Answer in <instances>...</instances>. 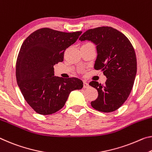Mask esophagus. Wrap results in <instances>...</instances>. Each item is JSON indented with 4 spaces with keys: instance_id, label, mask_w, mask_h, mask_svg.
I'll use <instances>...</instances> for the list:
<instances>
[{
    "instance_id": "obj_1",
    "label": "esophagus",
    "mask_w": 152,
    "mask_h": 152,
    "mask_svg": "<svg viewBox=\"0 0 152 152\" xmlns=\"http://www.w3.org/2000/svg\"><path fill=\"white\" fill-rule=\"evenodd\" d=\"M83 83H84V84H83V87H84V88H87L89 87V85H88V84L87 83H86V81H84Z\"/></svg>"
}]
</instances>
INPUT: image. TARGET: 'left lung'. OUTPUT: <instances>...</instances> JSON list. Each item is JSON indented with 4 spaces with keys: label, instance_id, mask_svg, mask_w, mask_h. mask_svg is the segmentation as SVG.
I'll return each mask as SVG.
<instances>
[{
    "label": "left lung",
    "instance_id": "8db88e82",
    "mask_svg": "<svg viewBox=\"0 0 152 152\" xmlns=\"http://www.w3.org/2000/svg\"><path fill=\"white\" fill-rule=\"evenodd\" d=\"M79 40L96 45L97 55L94 68L103 71L107 78L104 85L96 81L89 83L98 91L91 106L102 112H114L127 99L134 85L137 74L134 48L126 36L108 26L88 30Z\"/></svg>",
    "mask_w": 152,
    "mask_h": 152
}]
</instances>
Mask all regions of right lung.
Wrapping results in <instances>:
<instances>
[{"label":"right lung","mask_w":152,"mask_h":152,"mask_svg":"<svg viewBox=\"0 0 152 152\" xmlns=\"http://www.w3.org/2000/svg\"><path fill=\"white\" fill-rule=\"evenodd\" d=\"M81 34L41 28L31 34L21 45L16 63L17 83L26 102L38 114L57 112L72 91L83 87L79 78L55 76L53 67L64 61L65 50Z\"/></svg>","instance_id":"1"}]
</instances>
